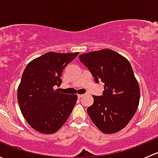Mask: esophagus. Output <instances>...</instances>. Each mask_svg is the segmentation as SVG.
<instances>
[{"instance_id": "esophagus-1", "label": "esophagus", "mask_w": 158, "mask_h": 158, "mask_svg": "<svg viewBox=\"0 0 158 158\" xmlns=\"http://www.w3.org/2000/svg\"><path fill=\"white\" fill-rule=\"evenodd\" d=\"M84 95H84V94H79V95H78V97H79V98H82V97H83Z\"/></svg>"}]
</instances>
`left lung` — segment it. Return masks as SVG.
I'll return each instance as SVG.
<instances>
[{"mask_svg": "<svg viewBox=\"0 0 158 158\" xmlns=\"http://www.w3.org/2000/svg\"><path fill=\"white\" fill-rule=\"evenodd\" d=\"M95 82H104L103 95H93L87 109L91 120L102 132L113 134L123 129L138 109L140 88L130 63L109 49L79 55Z\"/></svg>", "mask_w": 158, "mask_h": 158, "instance_id": "8db88e82", "label": "left lung"}]
</instances>
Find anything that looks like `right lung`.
Instances as JSON below:
<instances>
[{"instance_id": "obj_1", "label": "right lung", "mask_w": 158, "mask_h": 158, "mask_svg": "<svg viewBox=\"0 0 158 158\" xmlns=\"http://www.w3.org/2000/svg\"><path fill=\"white\" fill-rule=\"evenodd\" d=\"M79 52H49L30 62L25 68L17 89L20 111L36 131L53 134L71 114L78 96L59 92L63 70Z\"/></svg>"}]
</instances>
